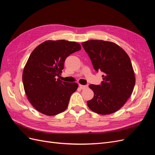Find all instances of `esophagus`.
Masks as SVG:
<instances>
[{"label":"esophagus","instance_id":"obj_1","mask_svg":"<svg viewBox=\"0 0 155 155\" xmlns=\"http://www.w3.org/2000/svg\"><path fill=\"white\" fill-rule=\"evenodd\" d=\"M79 87L81 89H85L88 88V85H81V84H79Z\"/></svg>","mask_w":155,"mask_h":155}]
</instances>
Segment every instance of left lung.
Listing matches in <instances>:
<instances>
[{
  "label": "left lung",
  "mask_w": 155,
  "mask_h": 155,
  "mask_svg": "<svg viewBox=\"0 0 155 155\" xmlns=\"http://www.w3.org/2000/svg\"><path fill=\"white\" fill-rule=\"evenodd\" d=\"M81 45L94 70L104 73L100 85H89L94 94L92 100L87 101V105L99 114L114 113L124 105L135 85L134 72L129 55L113 42L89 40Z\"/></svg>",
  "instance_id": "obj_1"
}]
</instances>
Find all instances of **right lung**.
I'll return each mask as SVG.
<instances>
[{
  "label": "right lung",
  "mask_w": 155,
  "mask_h": 155,
  "mask_svg": "<svg viewBox=\"0 0 155 155\" xmlns=\"http://www.w3.org/2000/svg\"><path fill=\"white\" fill-rule=\"evenodd\" d=\"M81 49L76 42L48 40L33 50L23 70L22 81L28 100L37 111L55 116L67 109L78 85L62 81L57 76L68 56Z\"/></svg>",
  "instance_id": "add662e5"
}]
</instances>
